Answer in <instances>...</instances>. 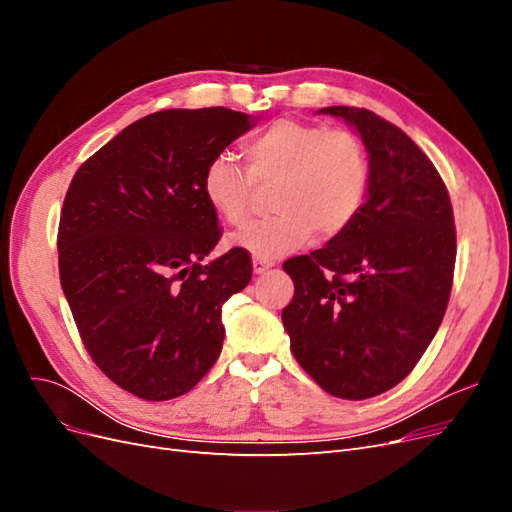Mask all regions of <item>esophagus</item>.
<instances>
[{"mask_svg":"<svg viewBox=\"0 0 512 512\" xmlns=\"http://www.w3.org/2000/svg\"><path fill=\"white\" fill-rule=\"evenodd\" d=\"M273 265H275V262H273L271 258H258V256L252 258V269H254V273H265V271L271 269Z\"/></svg>","mask_w":512,"mask_h":512,"instance_id":"esophagus-1","label":"esophagus"}]
</instances>
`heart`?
<instances>
[{
    "label": "heart",
    "mask_w": 512,
    "mask_h": 512,
    "mask_svg": "<svg viewBox=\"0 0 512 512\" xmlns=\"http://www.w3.org/2000/svg\"><path fill=\"white\" fill-rule=\"evenodd\" d=\"M247 173L228 156L213 158L203 173V196L215 215L241 226L250 215L254 183H273L275 215L247 224L230 243L258 258L297 250L316 235L344 232L367 194L369 160L348 130L277 119L243 147Z\"/></svg>",
    "instance_id": "1"
}]
</instances>
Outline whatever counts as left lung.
<instances>
[{"mask_svg": "<svg viewBox=\"0 0 512 512\" xmlns=\"http://www.w3.org/2000/svg\"><path fill=\"white\" fill-rule=\"evenodd\" d=\"M361 136L365 203L309 256L284 262L290 350L324 391L367 399L393 389L438 333L453 286L455 220L436 166L408 134L365 108L327 106Z\"/></svg>", "mask_w": 512, "mask_h": 512, "instance_id": "left-lung-1", "label": "left lung"}]
</instances>
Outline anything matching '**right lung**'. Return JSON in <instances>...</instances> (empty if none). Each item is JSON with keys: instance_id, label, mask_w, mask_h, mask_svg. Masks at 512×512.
<instances>
[{"instance_id": "right-lung-1", "label": "right lung", "mask_w": 512, "mask_h": 512, "mask_svg": "<svg viewBox=\"0 0 512 512\" xmlns=\"http://www.w3.org/2000/svg\"><path fill=\"white\" fill-rule=\"evenodd\" d=\"M230 108H168L123 128L76 170L59 218V280L94 363L123 391L173 399L203 380L224 342L222 305L252 280L220 241L207 164L252 130Z\"/></svg>"}]
</instances>
